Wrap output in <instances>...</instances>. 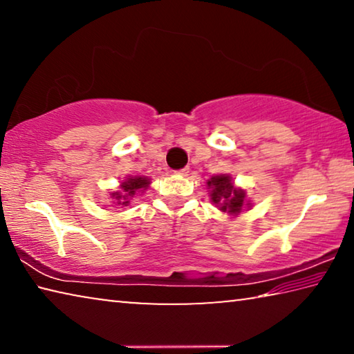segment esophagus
<instances>
[{"instance_id": "34e87169", "label": "esophagus", "mask_w": 354, "mask_h": 354, "mask_svg": "<svg viewBox=\"0 0 354 354\" xmlns=\"http://www.w3.org/2000/svg\"><path fill=\"white\" fill-rule=\"evenodd\" d=\"M187 173H189V170H179V171H176V175H179V176H185V175H187Z\"/></svg>"}]
</instances>
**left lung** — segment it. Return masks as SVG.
Listing matches in <instances>:
<instances>
[{
	"label": "left lung",
	"mask_w": 354,
	"mask_h": 354,
	"mask_svg": "<svg viewBox=\"0 0 354 354\" xmlns=\"http://www.w3.org/2000/svg\"><path fill=\"white\" fill-rule=\"evenodd\" d=\"M207 189L211 194V201L231 217H237L243 209L251 207V201L247 198L245 189L237 187L230 175H215L207 179Z\"/></svg>",
	"instance_id": "obj_1"
}]
</instances>
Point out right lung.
<instances>
[{
  "instance_id": "obj_1",
  "label": "right lung",
  "mask_w": 354,
  "mask_h": 354,
  "mask_svg": "<svg viewBox=\"0 0 354 354\" xmlns=\"http://www.w3.org/2000/svg\"><path fill=\"white\" fill-rule=\"evenodd\" d=\"M149 184H151V181L147 176H128L120 183L118 190L111 192L109 195L115 205L128 206L133 196L142 195L149 187Z\"/></svg>"
}]
</instances>
